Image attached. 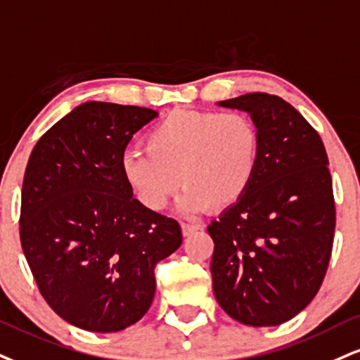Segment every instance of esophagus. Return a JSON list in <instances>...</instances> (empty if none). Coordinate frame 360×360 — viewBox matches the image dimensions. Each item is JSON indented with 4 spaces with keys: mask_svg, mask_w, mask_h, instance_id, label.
Here are the masks:
<instances>
[{
    "mask_svg": "<svg viewBox=\"0 0 360 360\" xmlns=\"http://www.w3.org/2000/svg\"><path fill=\"white\" fill-rule=\"evenodd\" d=\"M201 229H202V226L198 223H183V235L184 236H191V235H194V233L201 231Z\"/></svg>",
    "mask_w": 360,
    "mask_h": 360,
    "instance_id": "obj_1",
    "label": "esophagus"
}]
</instances>
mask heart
Wrapping results in <instances>:
<instances>
[{
    "label": "heart",
    "mask_w": 360,
    "mask_h": 360,
    "mask_svg": "<svg viewBox=\"0 0 360 360\" xmlns=\"http://www.w3.org/2000/svg\"><path fill=\"white\" fill-rule=\"evenodd\" d=\"M147 150H129L120 169L142 206L161 211L179 188L183 211L235 205L258 167L259 134L240 112L174 110L146 134Z\"/></svg>",
    "instance_id": "b5f03b06"
}]
</instances>
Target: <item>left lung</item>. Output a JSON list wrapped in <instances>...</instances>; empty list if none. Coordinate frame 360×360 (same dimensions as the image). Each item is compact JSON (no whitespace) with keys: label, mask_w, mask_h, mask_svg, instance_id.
I'll list each match as a JSON object with an SVG mask.
<instances>
[{"label":"left lung","mask_w":360,"mask_h":360,"mask_svg":"<svg viewBox=\"0 0 360 360\" xmlns=\"http://www.w3.org/2000/svg\"><path fill=\"white\" fill-rule=\"evenodd\" d=\"M218 105L250 114L259 154L245 196L207 226L214 297L245 326H280L317 295L330 259L335 205L326 147L276 95L245 94Z\"/></svg>","instance_id":"obj_1"}]
</instances>
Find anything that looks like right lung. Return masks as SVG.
<instances>
[{
	"instance_id": "add662e5",
	"label": "right lung",
	"mask_w": 360,
	"mask_h": 360,
	"mask_svg": "<svg viewBox=\"0 0 360 360\" xmlns=\"http://www.w3.org/2000/svg\"><path fill=\"white\" fill-rule=\"evenodd\" d=\"M159 114L85 102L43 134L21 189V248L55 314L89 332L146 315L154 268L183 243L176 219L147 210L122 177L124 150Z\"/></svg>"
}]
</instances>
